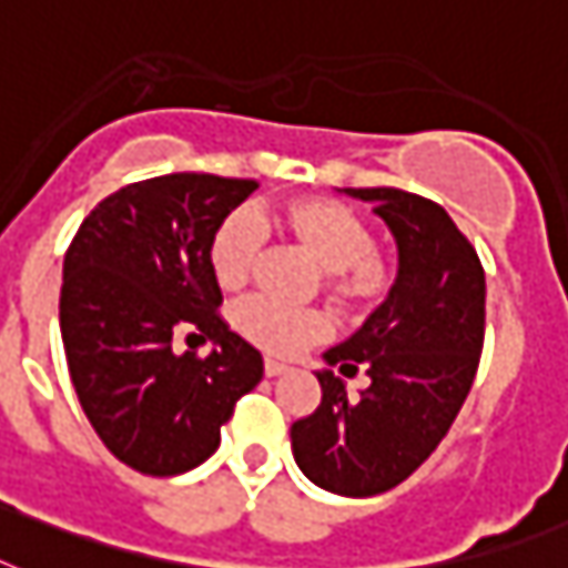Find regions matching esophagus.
Listing matches in <instances>:
<instances>
[{"label": "esophagus", "instance_id": "34e87169", "mask_svg": "<svg viewBox=\"0 0 568 568\" xmlns=\"http://www.w3.org/2000/svg\"><path fill=\"white\" fill-rule=\"evenodd\" d=\"M292 367L285 362H276V358H265V376H280V373H288Z\"/></svg>", "mask_w": 568, "mask_h": 568}]
</instances>
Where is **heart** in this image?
I'll return each instance as SVG.
<instances>
[{
  "label": "heart",
  "mask_w": 568,
  "mask_h": 568,
  "mask_svg": "<svg viewBox=\"0 0 568 568\" xmlns=\"http://www.w3.org/2000/svg\"><path fill=\"white\" fill-rule=\"evenodd\" d=\"M276 227L326 268V292L349 315H367L390 294L394 268L373 247L371 227L341 201L321 195L288 197L276 206ZM262 251V224L251 212L221 221L210 242V268L224 292L251 283ZM233 324L244 338L276 356H294L329 332V317L317 308L285 306L274 297L239 303Z\"/></svg>",
  "instance_id": "1"
}]
</instances>
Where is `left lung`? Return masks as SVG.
<instances>
[{"label":"left lung","instance_id":"left-lung-1","mask_svg":"<svg viewBox=\"0 0 568 568\" xmlns=\"http://www.w3.org/2000/svg\"><path fill=\"white\" fill-rule=\"evenodd\" d=\"M344 192L388 224L399 271L362 329L324 353V396L292 426V449L308 481L364 499L403 484L458 417L481 358L487 285L476 247L440 204L390 186ZM335 369H364L372 385L347 397Z\"/></svg>","mask_w":568,"mask_h":568}]
</instances>
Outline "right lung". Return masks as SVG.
<instances>
[{
	"mask_svg": "<svg viewBox=\"0 0 568 568\" xmlns=\"http://www.w3.org/2000/svg\"><path fill=\"white\" fill-rule=\"evenodd\" d=\"M260 186L219 174H163L108 195L63 260L60 335L78 403L122 464L180 476L221 444V426L262 379L260 349L219 315L210 268L219 224ZM180 331L216 344L173 353Z\"/></svg>",
	"mask_w": 568,
	"mask_h": 568,
	"instance_id": "right-lung-1",
	"label": "right lung"
}]
</instances>
